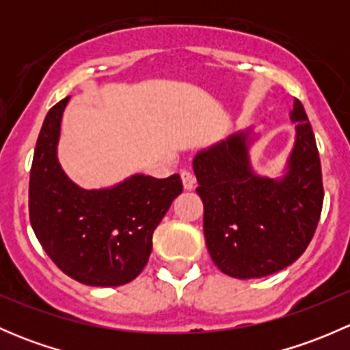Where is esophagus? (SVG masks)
Listing matches in <instances>:
<instances>
[{"instance_id":"esophagus-1","label":"esophagus","mask_w":350,"mask_h":350,"mask_svg":"<svg viewBox=\"0 0 350 350\" xmlns=\"http://www.w3.org/2000/svg\"><path fill=\"white\" fill-rule=\"evenodd\" d=\"M181 179H183V186H185V189H193L195 188V183H196V178L195 174H193L191 171H188V169H185V171H181Z\"/></svg>"}]
</instances>
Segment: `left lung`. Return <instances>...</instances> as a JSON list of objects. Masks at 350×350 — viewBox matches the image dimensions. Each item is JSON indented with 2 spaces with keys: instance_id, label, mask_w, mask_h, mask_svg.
I'll return each mask as SVG.
<instances>
[{
  "instance_id": "8db88e82",
  "label": "left lung",
  "mask_w": 350,
  "mask_h": 350,
  "mask_svg": "<svg viewBox=\"0 0 350 350\" xmlns=\"http://www.w3.org/2000/svg\"><path fill=\"white\" fill-rule=\"evenodd\" d=\"M296 140L280 179L254 172L250 130L201 150L193 161L211 260L239 280L264 278L295 262L312 242L323 204L322 165L305 108L295 100Z\"/></svg>"
}]
</instances>
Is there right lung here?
Listing matches in <instances>:
<instances>
[{
    "label": "right lung",
    "mask_w": 350,
    "mask_h": 350,
    "mask_svg": "<svg viewBox=\"0 0 350 350\" xmlns=\"http://www.w3.org/2000/svg\"><path fill=\"white\" fill-rule=\"evenodd\" d=\"M69 96L44 120L28 186L30 224L55 266L88 286H122L135 280L152 252V234L183 193L179 174L165 179L130 176L105 189H83L57 159L61 120Z\"/></svg>",
    "instance_id": "1"
}]
</instances>
